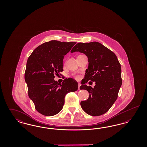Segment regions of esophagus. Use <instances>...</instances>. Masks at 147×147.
Returning a JSON list of instances; mask_svg holds the SVG:
<instances>
[{"label": "esophagus", "mask_w": 147, "mask_h": 147, "mask_svg": "<svg viewBox=\"0 0 147 147\" xmlns=\"http://www.w3.org/2000/svg\"><path fill=\"white\" fill-rule=\"evenodd\" d=\"M81 86V84H80V83H78V90H80V86Z\"/></svg>", "instance_id": "obj_1"}]
</instances>
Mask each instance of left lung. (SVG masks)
Segmentation results:
<instances>
[{
    "label": "left lung",
    "instance_id": "8db88e82",
    "mask_svg": "<svg viewBox=\"0 0 147 147\" xmlns=\"http://www.w3.org/2000/svg\"><path fill=\"white\" fill-rule=\"evenodd\" d=\"M74 52L83 53L88 57L89 62L84 84L80 89L88 91L89 97L80 102L81 107L89 115H102L109 111L117 98L122 85L121 64L116 55L99 42L78 43L70 51ZM89 80L96 82L94 88L85 85Z\"/></svg>",
    "mask_w": 147,
    "mask_h": 147
}]
</instances>
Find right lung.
Here are the masks:
<instances>
[{
	"instance_id": "right-lung-1",
	"label": "right lung",
	"mask_w": 147,
	"mask_h": 147,
	"mask_svg": "<svg viewBox=\"0 0 147 147\" xmlns=\"http://www.w3.org/2000/svg\"><path fill=\"white\" fill-rule=\"evenodd\" d=\"M76 43L52 40L38 46L28 57L25 73L28 96L43 115L59 113L66 94L78 90V83L73 78L65 79L62 84L54 79L63 71L64 56Z\"/></svg>"
}]
</instances>
